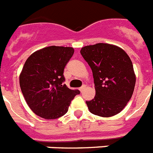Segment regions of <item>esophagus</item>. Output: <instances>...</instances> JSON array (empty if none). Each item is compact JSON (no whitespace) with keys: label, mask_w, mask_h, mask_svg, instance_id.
Masks as SVG:
<instances>
[{"label":"esophagus","mask_w":153,"mask_h":153,"mask_svg":"<svg viewBox=\"0 0 153 153\" xmlns=\"http://www.w3.org/2000/svg\"><path fill=\"white\" fill-rule=\"evenodd\" d=\"M85 88H86V85H82V86L81 87L79 88V91H81V92H82V91L85 90Z\"/></svg>","instance_id":"1"}]
</instances>
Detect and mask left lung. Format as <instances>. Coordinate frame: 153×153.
<instances>
[{"label":"left lung","instance_id":"obj_1","mask_svg":"<svg viewBox=\"0 0 153 153\" xmlns=\"http://www.w3.org/2000/svg\"><path fill=\"white\" fill-rule=\"evenodd\" d=\"M82 56L93 72L95 97L86 103L91 114L109 117L119 114L133 95L136 75L123 49L109 44L82 48Z\"/></svg>","mask_w":153,"mask_h":153}]
</instances>
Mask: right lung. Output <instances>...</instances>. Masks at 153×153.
<instances>
[{
    "mask_svg": "<svg viewBox=\"0 0 153 153\" xmlns=\"http://www.w3.org/2000/svg\"><path fill=\"white\" fill-rule=\"evenodd\" d=\"M70 47L50 46L27 58L20 74V86L27 105L44 119L59 118L67 114L79 90L62 82L63 71L74 54Z\"/></svg>",
    "mask_w": 153,
    "mask_h": 153,
    "instance_id": "add662e5",
    "label": "right lung"
}]
</instances>
